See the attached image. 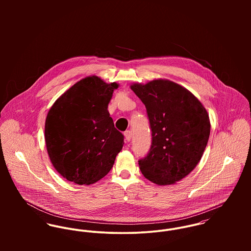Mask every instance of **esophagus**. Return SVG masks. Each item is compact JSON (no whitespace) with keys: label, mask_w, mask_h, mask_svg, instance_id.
<instances>
[{"label":"esophagus","mask_w":251,"mask_h":251,"mask_svg":"<svg viewBox=\"0 0 251 251\" xmlns=\"http://www.w3.org/2000/svg\"><path fill=\"white\" fill-rule=\"evenodd\" d=\"M124 134H125V139H126V141L129 142L130 139H131V131H130V130H126V131H125Z\"/></svg>","instance_id":"34e87169"}]
</instances>
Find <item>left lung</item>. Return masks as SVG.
Returning a JSON list of instances; mask_svg holds the SVG:
<instances>
[{"label": "left lung", "instance_id": "8db88e82", "mask_svg": "<svg viewBox=\"0 0 251 251\" xmlns=\"http://www.w3.org/2000/svg\"><path fill=\"white\" fill-rule=\"evenodd\" d=\"M130 89L145 104L151 129L140 170L155 184H173L199 163L211 132L209 114L193 94L167 79L134 83Z\"/></svg>", "mask_w": 251, "mask_h": 251}]
</instances>
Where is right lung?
Listing matches in <instances>:
<instances>
[{
  "instance_id": "obj_1",
  "label": "right lung",
  "mask_w": 251,
  "mask_h": 251,
  "mask_svg": "<svg viewBox=\"0 0 251 251\" xmlns=\"http://www.w3.org/2000/svg\"><path fill=\"white\" fill-rule=\"evenodd\" d=\"M116 82L93 75L75 83L49 109L45 144L49 158L65 179L89 185L106 176L124 146L108 104Z\"/></svg>"
}]
</instances>
